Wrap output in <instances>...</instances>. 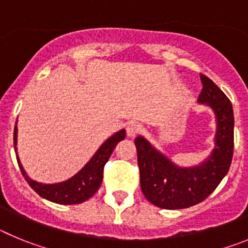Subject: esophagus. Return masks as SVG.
<instances>
[{"label": "esophagus", "mask_w": 248, "mask_h": 248, "mask_svg": "<svg viewBox=\"0 0 248 248\" xmlns=\"http://www.w3.org/2000/svg\"><path fill=\"white\" fill-rule=\"evenodd\" d=\"M125 129H126V134H128V137L134 138L139 134L140 131H141V125L135 122H130L126 124Z\"/></svg>", "instance_id": "34e87169"}]
</instances>
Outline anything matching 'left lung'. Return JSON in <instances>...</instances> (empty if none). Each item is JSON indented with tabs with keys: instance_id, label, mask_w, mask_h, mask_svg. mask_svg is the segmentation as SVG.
Here are the masks:
<instances>
[{
	"instance_id": "8db88e82",
	"label": "left lung",
	"mask_w": 248,
	"mask_h": 248,
	"mask_svg": "<svg viewBox=\"0 0 248 248\" xmlns=\"http://www.w3.org/2000/svg\"><path fill=\"white\" fill-rule=\"evenodd\" d=\"M199 102L214 109L217 120L216 144L211 156L196 168H177L144 138L134 140L140 187L153 205L168 210L186 209L205 200L229 172L233 155V110L226 94L209 77L200 74Z\"/></svg>"
}]
</instances>
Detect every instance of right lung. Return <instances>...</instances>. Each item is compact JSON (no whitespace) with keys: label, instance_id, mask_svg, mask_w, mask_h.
<instances>
[{"label":"right lung","instance_id":"1","mask_svg":"<svg viewBox=\"0 0 248 248\" xmlns=\"http://www.w3.org/2000/svg\"><path fill=\"white\" fill-rule=\"evenodd\" d=\"M125 138V130L118 131L113 137L109 138L104 144L99 148V150L95 153L87 165L80 170L77 175H74L72 179L64 181V183L52 184V185H46V184H39L34 180H31L27 174L22 168L19 160L18 166L21 169L22 175L25 176L28 185L46 200H49L52 202L61 203V205H74V203H82L84 201L92 198L99 189L100 184L103 180V170L104 165L110 157L114 148L117 146L120 140ZM13 141H15V151H16L17 143V126H15V135H13Z\"/></svg>","mask_w":248,"mask_h":248}]
</instances>
